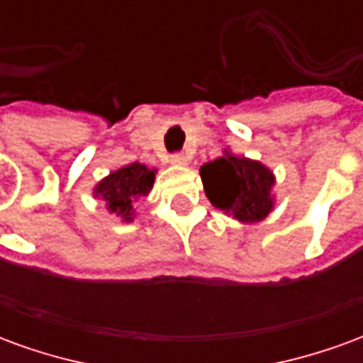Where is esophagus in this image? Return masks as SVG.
<instances>
[{"label":"esophagus","mask_w":363,"mask_h":363,"mask_svg":"<svg viewBox=\"0 0 363 363\" xmlns=\"http://www.w3.org/2000/svg\"><path fill=\"white\" fill-rule=\"evenodd\" d=\"M186 163H189V157L184 153H174V155H171V165L184 167Z\"/></svg>","instance_id":"esophagus-1"}]
</instances>
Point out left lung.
<instances>
[{
    "mask_svg": "<svg viewBox=\"0 0 363 363\" xmlns=\"http://www.w3.org/2000/svg\"><path fill=\"white\" fill-rule=\"evenodd\" d=\"M200 179L213 208L241 223L267 220L276 206V177L257 159L223 150L221 157L200 167Z\"/></svg>",
    "mask_w": 363,
    "mask_h": 363,
    "instance_id": "obj_1",
    "label": "left lung"
}]
</instances>
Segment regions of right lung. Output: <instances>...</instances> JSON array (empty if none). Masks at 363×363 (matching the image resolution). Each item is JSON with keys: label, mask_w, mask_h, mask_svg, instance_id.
I'll use <instances>...</instances> for the list:
<instances>
[{"label": "right lung", "mask_w": 363, "mask_h": 363, "mask_svg": "<svg viewBox=\"0 0 363 363\" xmlns=\"http://www.w3.org/2000/svg\"><path fill=\"white\" fill-rule=\"evenodd\" d=\"M155 174L157 169L153 167L150 169L143 163H130L96 182L93 196L103 200L108 213H114L122 223H132L135 218V202L150 194Z\"/></svg>", "instance_id": "right-lung-1"}]
</instances>
